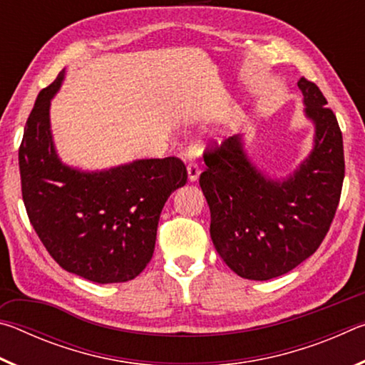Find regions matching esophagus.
Listing matches in <instances>:
<instances>
[{
	"instance_id": "obj_1",
	"label": "esophagus",
	"mask_w": 365,
	"mask_h": 365,
	"mask_svg": "<svg viewBox=\"0 0 365 365\" xmlns=\"http://www.w3.org/2000/svg\"><path fill=\"white\" fill-rule=\"evenodd\" d=\"M187 170H188V180L190 182H196L197 177L201 174V169H200V164L195 163V160H191L187 165Z\"/></svg>"
}]
</instances>
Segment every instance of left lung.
Wrapping results in <instances>:
<instances>
[{
    "label": "left lung",
    "instance_id": "left-lung-1",
    "mask_svg": "<svg viewBox=\"0 0 365 365\" xmlns=\"http://www.w3.org/2000/svg\"><path fill=\"white\" fill-rule=\"evenodd\" d=\"M314 148L285 180H272L246 154L242 135L209 145L200 185L211 209V238L235 274L270 280L317 251L335 217L344 178L336 115L314 82L301 77Z\"/></svg>",
    "mask_w": 365,
    "mask_h": 365
}]
</instances>
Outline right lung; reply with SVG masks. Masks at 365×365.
Returning <instances> with one entry per match:
<instances>
[{
    "instance_id": "add662e5",
    "label": "right lung",
    "mask_w": 365,
    "mask_h": 365,
    "mask_svg": "<svg viewBox=\"0 0 365 365\" xmlns=\"http://www.w3.org/2000/svg\"><path fill=\"white\" fill-rule=\"evenodd\" d=\"M64 71L43 88L19 148L22 200L30 224L64 270L95 283L133 280L151 261L160 211L187 183L178 158L140 159L101 172L61 163L49 104Z\"/></svg>"
}]
</instances>
